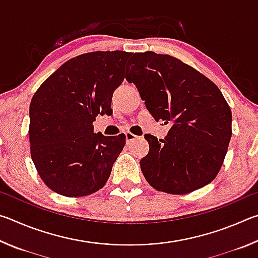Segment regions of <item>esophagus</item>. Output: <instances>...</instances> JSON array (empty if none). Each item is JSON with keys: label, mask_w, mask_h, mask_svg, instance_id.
<instances>
[{"label": "esophagus", "mask_w": 258, "mask_h": 258, "mask_svg": "<svg viewBox=\"0 0 258 258\" xmlns=\"http://www.w3.org/2000/svg\"><path fill=\"white\" fill-rule=\"evenodd\" d=\"M137 138H138L137 135H134L133 133H131V132H125V139H126V142H131V141H133V140H135Z\"/></svg>", "instance_id": "obj_1"}]
</instances>
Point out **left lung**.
I'll return each mask as SVG.
<instances>
[{
	"mask_svg": "<svg viewBox=\"0 0 258 258\" xmlns=\"http://www.w3.org/2000/svg\"><path fill=\"white\" fill-rule=\"evenodd\" d=\"M126 81L137 86L148 111L171 125L165 140L145 138L149 152L140 160L156 190L183 195L216 177L232 135V113L214 83L181 60L155 52L134 53Z\"/></svg>",
	"mask_w": 258,
	"mask_h": 258,
	"instance_id": "8db88e82",
	"label": "left lung"
}]
</instances>
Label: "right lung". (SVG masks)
<instances>
[{
	"mask_svg": "<svg viewBox=\"0 0 258 258\" xmlns=\"http://www.w3.org/2000/svg\"><path fill=\"white\" fill-rule=\"evenodd\" d=\"M131 53L98 51L60 66L29 107L33 163L43 182L66 197H83L106 184L125 146V135L93 132L98 115L112 113L111 99L124 81Z\"/></svg>",
	"mask_w": 258,
	"mask_h": 258,
	"instance_id": "right-lung-1",
	"label": "right lung"
}]
</instances>
